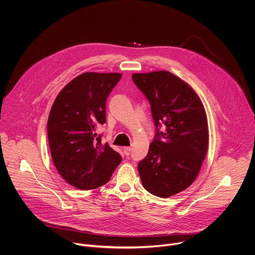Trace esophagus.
I'll use <instances>...</instances> for the list:
<instances>
[{
  "mask_svg": "<svg viewBox=\"0 0 255 255\" xmlns=\"http://www.w3.org/2000/svg\"><path fill=\"white\" fill-rule=\"evenodd\" d=\"M123 152H124V154H125L126 156L130 155V152H131V147H124V148H123Z\"/></svg>",
  "mask_w": 255,
  "mask_h": 255,
  "instance_id": "1",
  "label": "esophagus"
}]
</instances>
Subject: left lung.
<instances>
[{
	"instance_id": "obj_1",
	"label": "left lung",
	"mask_w": 255,
	"mask_h": 255,
	"mask_svg": "<svg viewBox=\"0 0 255 255\" xmlns=\"http://www.w3.org/2000/svg\"><path fill=\"white\" fill-rule=\"evenodd\" d=\"M132 80L150 103L156 135L138 163L144 189L168 198L197 178L209 145L208 120L195 90L167 70L133 74ZM165 125L159 131L158 126Z\"/></svg>"
}]
</instances>
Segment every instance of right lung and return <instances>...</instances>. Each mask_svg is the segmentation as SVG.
Instances as JSON below:
<instances>
[{
	"instance_id": "right-lung-1",
	"label": "right lung",
	"mask_w": 255,
	"mask_h": 255,
	"mask_svg": "<svg viewBox=\"0 0 255 255\" xmlns=\"http://www.w3.org/2000/svg\"><path fill=\"white\" fill-rule=\"evenodd\" d=\"M121 78L118 72H84L59 92L51 107L47 121L51 157L72 187L93 190L107 184L122 161L96 133V127L106 123L107 98Z\"/></svg>"
}]
</instances>
